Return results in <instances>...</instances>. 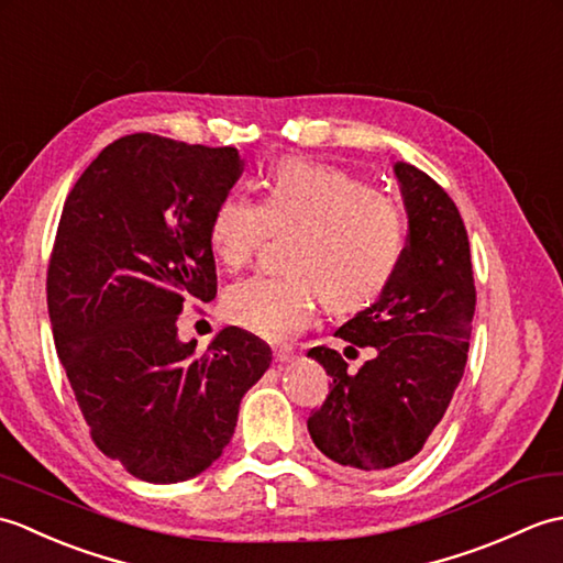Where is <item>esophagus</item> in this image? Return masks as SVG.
I'll return each instance as SVG.
<instances>
[{
	"label": "esophagus",
	"instance_id": "esophagus-1",
	"mask_svg": "<svg viewBox=\"0 0 563 563\" xmlns=\"http://www.w3.org/2000/svg\"><path fill=\"white\" fill-rule=\"evenodd\" d=\"M273 361L280 363V365L283 363H292L295 361V353L290 349H275L273 351Z\"/></svg>",
	"mask_w": 563,
	"mask_h": 563
}]
</instances>
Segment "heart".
<instances>
[{"label":"heart","mask_w":563,"mask_h":563,"mask_svg":"<svg viewBox=\"0 0 563 563\" xmlns=\"http://www.w3.org/2000/svg\"><path fill=\"white\" fill-rule=\"evenodd\" d=\"M273 230H302L288 275H254L222 300L227 321L256 336L290 341L312 321L321 297L333 312H357L389 288L406 251L397 200L349 172L309 159H283L263 198L230 194L210 220V246L227 268H242Z\"/></svg>","instance_id":"obj_1"}]
</instances>
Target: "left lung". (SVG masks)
I'll return each instance as SVG.
<instances>
[{
	"mask_svg": "<svg viewBox=\"0 0 563 563\" xmlns=\"http://www.w3.org/2000/svg\"><path fill=\"white\" fill-rule=\"evenodd\" d=\"M394 174L409 214L404 261L379 300L336 331L351 343L345 355H375L353 373L327 345L307 353L333 377L327 401L309 416V435L329 460L367 474L413 460L442 421L464 375L476 307L457 206L416 166L397 162Z\"/></svg>",
	"mask_w": 563,
	"mask_h": 563,
	"instance_id": "left-lung-1",
	"label": "left lung"
}]
</instances>
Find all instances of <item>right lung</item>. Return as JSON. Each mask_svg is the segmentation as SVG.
I'll return each instance as SVG.
<instances>
[{
	"label": "right lung",
	"mask_w": 563,
	"mask_h": 563,
	"mask_svg": "<svg viewBox=\"0 0 563 563\" xmlns=\"http://www.w3.org/2000/svg\"><path fill=\"white\" fill-rule=\"evenodd\" d=\"M242 172L234 147L125 135L59 214L45 283L57 357L91 440L142 482L206 472L273 361L239 327L200 355L178 341L184 305L218 295L210 220Z\"/></svg>",
	"instance_id": "right-lung-1"
}]
</instances>
